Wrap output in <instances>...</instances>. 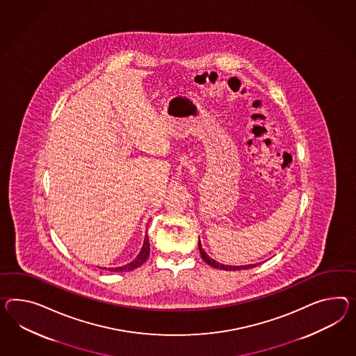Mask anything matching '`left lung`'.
<instances>
[{"instance_id": "8db88e82", "label": "left lung", "mask_w": 356, "mask_h": 356, "mask_svg": "<svg viewBox=\"0 0 356 356\" xmlns=\"http://www.w3.org/2000/svg\"><path fill=\"white\" fill-rule=\"evenodd\" d=\"M199 250H200L201 258L207 262V264L211 266V267H214V268H219V270H226V271H237V270H246V268H253L255 267L257 264H246V266H227V264H219V262H216L214 259H211L210 257H208V254L204 252V249L201 248L200 240H199Z\"/></svg>"}]
</instances>
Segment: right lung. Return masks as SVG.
<instances>
[{"instance_id":"obj_1","label":"right lung","mask_w":356,"mask_h":356,"mask_svg":"<svg viewBox=\"0 0 356 356\" xmlns=\"http://www.w3.org/2000/svg\"><path fill=\"white\" fill-rule=\"evenodd\" d=\"M148 255H149V240H148V236L145 237V244H143V248H142V250H140V253L138 254L137 258L133 261V262H130V264H125V266H122V267H112V268H108L111 273H122V271H133V270H136L137 267L139 266H142V264L146 262L147 258H148Z\"/></svg>"}]
</instances>
